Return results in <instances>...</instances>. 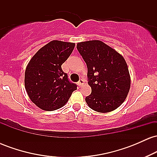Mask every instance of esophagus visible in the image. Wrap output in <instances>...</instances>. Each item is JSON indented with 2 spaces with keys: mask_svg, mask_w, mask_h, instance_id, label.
Segmentation results:
<instances>
[{
  "mask_svg": "<svg viewBox=\"0 0 157 157\" xmlns=\"http://www.w3.org/2000/svg\"><path fill=\"white\" fill-rule=\"evenodd\" d=\"M83 84H84V80H82V79H80V80H79V82H77V86H78L79 88H80Z\"/></svg>",
  "mask_w": 157,
  "mask_h": 157,
  "instance_id": "34e87169",
  "label": "esophagus"
}]
</instances>
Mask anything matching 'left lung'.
Instances as JSON below:
<instances>
[{
	"mask_svg": "<svg viewBox=\"0 0 157 157\" xmlns=\"http://www.w3.org/2000/svg\"><path fill=\"white\" fill-rule=\"evenodd\" d=\"M88 68L91 94L86 102L94 111L107 113L125 101L131 87V77L123 56L101 40L77 44Z\"/></svg>",
	"mask_w": 157,
	"mask_h": 157,
	"instance_id": "obj_1",
	"label": "left lung"
}]
</instances>
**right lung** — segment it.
<instances>
[{
  "label": "right lung",
  "instance_id": "obj_1",
  "mask_svg": "<svg viewBox=\"0 0 157 157\" xmlns=\"http://www.w3.org/2000/svg\"><path fill=\"white\" fill-rule=\"evenodd\" d=\"M75 46V43L52 40L29 62L25 71V89L32 102L40 109L48 111L60 109L77 89L61 68Z\"/></svg>",
  "mask_w": 157,
  "mask_h": 157
}]
</instances>
